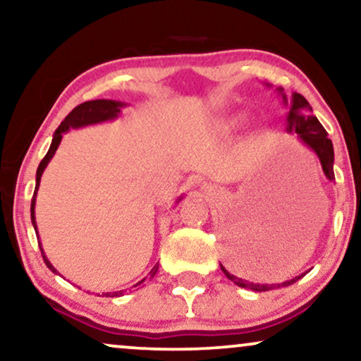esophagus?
I'll return each instance as SVG.
<instances>
[{
  "label": "esophagus",
  "mask_w": 361,
  "mask_h": 361,
  "mask_svg": "<svg viewBox=\"0 0 361 361\" xmlns=\"http://www.w3.org/2000/svg\"><path fill=\"white\" fill-rule=\"evenodd\" d=\"M199 190L202 192V194H214V187H212V184H209V182H202V184H199Z\"/></svg>",
  "instance_id": "obj_1"
}]
</instances>
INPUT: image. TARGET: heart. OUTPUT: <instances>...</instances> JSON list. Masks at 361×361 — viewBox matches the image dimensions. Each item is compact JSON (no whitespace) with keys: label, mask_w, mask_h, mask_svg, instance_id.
Here are the masks:
<instances>
[{"label":"heart","mask_w":361,"mask_h":361,"mask_svg":"<svg viewBox=\"0 0 361 361\" xmlns=\"http://www.w3.org/2000/svg\"><path fill=\"white\" fill-rule=\"evenodd\" d=\"M243 118H245L243 111H233V113H228V115L216 118L214 123V131L220 133V135H228V133L235 131L236 128L241 125Z\"/></svg>","instance_id":"heart-1"}]
</instances>
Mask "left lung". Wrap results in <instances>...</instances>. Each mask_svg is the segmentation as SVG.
<instances>
[{
  "label": "left lung",
  "mask_w": 361,
  "mask_h": 361,
  "mask_svg": "<svg viewBox=\"0 0 361 361\" xmlns=\"http://www.w3.org/2000/svg\"><path fill=\"white\" fill-rule=\"evenodd\" d=\"M266 85L269 87V83H266ZM276 92L279 93L284 106L288 108V133H295V135H298L300 142H302L305 147H309V149L319 157L320 166H322L325 177H327L329 180H334L335 179L334 145H332V141L329 140L327 131L324 130V126L320 125V121L317 120V118L312 115V106L309 105V102L305 100L300 93L294 92L293 97L288 98V95L284 93V88L278 87L276 88ZM235 240L236 241H241V240L248 241L246 240V233H243L241 230L235 231ZM220 268L225 273L226 278H228L230 281H233L236 286L256 290V293H264V290L290 286V284H294L295 281H299L300 278H302V276H305V273H307V271H305V273L295 276V278L284 281V283H279V284H259V283H250V281L236 278L235 274L228 273V271L224 268V264H220Z\"/></svg>",
  "instance_id": "obj_1"
}]
</instances>
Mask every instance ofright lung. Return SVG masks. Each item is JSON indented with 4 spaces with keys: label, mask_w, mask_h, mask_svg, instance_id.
I'll return each mask as SVG.
<instances>
[{
    "label": "right lung",
    "mask_w": 361,
    "mask_h": 361,
    "mask_svg": "<svg viewBox=\"0 0 361 361\" xmlns=\"http://www.w3.org/2000/svg\"><path fill=\"white\" fill-rule=\"evenodd\" d=\"M128 105L125 102H116V100H92V102H85V103H80V105L73 108V110L68 113L66 116V120H63L59 128L54 133L52 136V142H51V147H49L47 154L44 156V159L41 161V164L37 167V172H36V189H34V195H32V202H31V221H32V226L34 230H36V235H37V241L41 243V240H39V231H37V224H36V197H37V190H39V184H41V177L44 174V169H46L49 162L56 154L59 145H61L62 141V136L63 133L71 131V130H78V128H85V126H92V125H100V123H105V121H113L116 120L118 116L121 115V110ZM184 199V195H180L179 199H177L176 204H179V202ZM39 248H41V253H42V258H44V263L49 269L52 271L54 274H59V271L54 268L51 261L47 259L46 253H44L42 250V245H39ZM157 268H159V264H156L154 268L151 269V278H154V274L157 273ZM145 281V279H142ZM141 281V283H142ZM137 283V284H141ZM136 284V286H137ZM103 295H123V290H116V293H106Z\"/></svg>",
    "instance_id": "1"
}]
</instances>
